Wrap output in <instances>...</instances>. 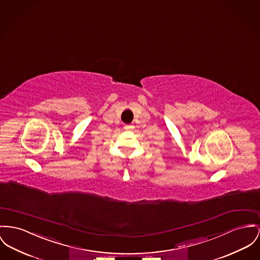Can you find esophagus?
<instances>
[{"mask_svg": "<svg viewBox=\"0 0 260 260\" xmlns=\"http://www.w3.org/2000/svg\"><path fill=\"white\" fill-rule=\"evenodd\" d=\"M124 129H125V130H132V129H134V126H133V125H130V124H127V125L124 126Z\"/></svg>", "mask_w": 260, "mask_h": 260, "instance_id": "obj_1", "label": "esophagus"}]
</instances>
